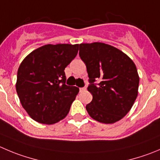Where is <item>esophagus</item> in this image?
I'll return each instance as SVG.
<instances>
[{
    "label": "esophagus",
    "instance_id": "obj_1",
    "mask_svg": "<svg viewBox=\"0 0 160 160\" xmlns=\"http://www.w3.org/2000/svg\"><path fill=\"white\" fill-rule=\"evenodd\" d=\"M79 90H80V92H84V91L86 90V87L80 88V89H79Z\"/></svg>",
    "mask_w": 160,
    "mask_h": 160
}]
</instances>
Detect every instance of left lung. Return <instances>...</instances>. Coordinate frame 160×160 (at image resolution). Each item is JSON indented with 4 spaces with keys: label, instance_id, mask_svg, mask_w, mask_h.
<instances>
[{
    "label": "left lung",
    "instance_id": "obj_1",
    "mask_svg": "<svg viewBox=\"0 0 160 160\" xmlns=\"http://www.w3.org/2000/svg\"><path fill=\"white\" fill-rule=\"evenodd\" d=\"M79 56L86 63L88 91L92 95L86 106L89 115L105 124L119 121L138 97L140 78L135 63L121 50L102 42L80 44Z\"/></svg>",
    "mask_w": 160,
    "mask_h": 160
}]
</instances>
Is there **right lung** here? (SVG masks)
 Returning a JSON list of instances; mask_svg holds the SVG:
<instances>
[{
  "instance_id": "add662e5",
  "label": "right lung",
  "mask_w": 160,
  "mask_h": 160,
  "mask_svg": "<svg viewBox=\"0 0 160 160\" xmlns=\"http://www.w3.org/2000/svg\"><path fill=\"white\" fill-rule=\"evenodd\" d=\"M78 44L45 45L27 55L19 65L16 88L30 117L52 125L68 115L79 89L67 86L64 69L78 52Z\"/></svg>"
}]
</instances>
